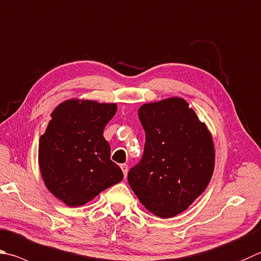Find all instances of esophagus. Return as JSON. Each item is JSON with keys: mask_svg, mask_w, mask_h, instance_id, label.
Wrapping results in <instances>:
<instances>
[{"mask_svg": "<svg viewBox=\"0 0 261 261\" xmlns=\"http://www.w3.org/2000/svg\"><path fill=\"white\" fill-rule=\"evenodd\" d=\"M121 169H122V171H123V174H124V177H126V174H127V164H121Z\"/></svg>", "mask_w": 261, "mask_h": 261, "instance_id": "esophagus-1", "label": "esophagus"}]
</instances>
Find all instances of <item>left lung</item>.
<instances>
[{
  "mask_svg": "<svg viewBox=\"0 0 261 261\" xmlns=\"http://www.w3.org/2000/svg\"><path fill=\"white\" fill-rule=\"evenodd\" d=\"M143 158L127 173L139 201L155 216L171 218L205 191L215 169L211 134L182 98L143 105Z\"/></svg>",
  "mask_w": 261,
  "mask_h": 261,
  "instance_id": "1",
  "label": "left lung"
}]
</instances>
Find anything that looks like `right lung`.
<instances>
[{
	"label": "right lung",
	"instance_id": "obj_1",
	"mask_svg": "<svg viewBox=\"0 0 261 261\" xmlns=\"http://www.w3.org/2000/svg\"><path fill=\"white\" fill-rule=\"evenodd\" d=\"M115 113V103L73 99L51 114L40 138L39 163L46 188L65 204L83 205L123 179L102 136Z\"/></svg>",
	"mask_w": 261,
	"mask_h": 261
}]
</instances>
